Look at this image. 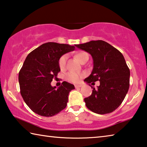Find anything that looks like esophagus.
<instances>
[{
    "mask_svg": "<svg viewBox=\"0 0 147 147\" xmlns=\"http://www.w3.org/2000/svg\"><path fill=\"white\" fill-rule=\"evenodd\" d=\"M81 86H82V85H75V87H76V88H81Z\"/></svg>",
    "mask_w": 147,
    "mask_h": 147,
    "instance_id": "34e87169",
    "label": "esophagus"
}]
</instances>
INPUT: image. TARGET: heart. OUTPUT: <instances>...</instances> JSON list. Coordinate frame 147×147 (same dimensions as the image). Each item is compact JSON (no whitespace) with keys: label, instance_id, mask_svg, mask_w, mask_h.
Here are the masks:
<instances>
[{"label":"heart","instance_id":"b5f03b06","mask_svg":"<svg viewBox=\"0 0 147 147\" xmlns=\"http://www.w3.org/2000/svg\"><path fill=\"white\" fill-rule=\"evenodd\" d=\"M68 57V55L67 54H64L60 57L59 60V66L61 69H64L65 67H66ZM76 57L78 61L81 62L85 58L88 57V54L85 52H79L76 54ZM84 76H85V74L83 73H77V72L75 71H69L66 74V79H67V81H69V82L76 83L79 82L80 79L83 77H84Z\"/></svg>","mask_w":147,"mask_h":147}]
</instances>
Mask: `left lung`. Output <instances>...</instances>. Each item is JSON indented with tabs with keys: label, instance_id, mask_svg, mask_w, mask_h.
<instances>
[{
	"label": "left lung",
	"instance_id": "obj_1",
	"mask_svg": "<svg viewBox=\"0 0 147 147\" xmlns=\"http://www.w3.org/2000/svg\"><path fill=\"white\" fill-rule=\"evenodd\" d=\"M76 46L92 57V73L84 81L88 84L100 81V86L96 89L92 86V94L84 99L86 106L100 115L114 111L123 102L129 86L130 71L124 56L103 40H92Z\"/></svg>",
	"mask_w": 147,
	"mask_h": 147
}]
</instances>
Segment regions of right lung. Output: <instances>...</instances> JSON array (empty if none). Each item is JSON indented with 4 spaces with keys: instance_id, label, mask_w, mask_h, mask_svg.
Here are the masks:
<instances>
[{
    "instance_id": "add662e5",
    "label": "right lung",
    "mask_w": 147,
    "mask_h": 147,
    "mask_svg": "<svg viewBox=\"0 0 147 147\" xmlns=\"http://www.w3.org/2000/svg\"><path fill=\"white\" fill-rule=\"evenodd\" d=\"M75 50L68 44L47 42L26 57L19 73L20 92L30 109L41 116L52 117L65 109L74 85L63 81L59 87L52 86L53 79L61 71L60 57Z\"/></svg>"
}]
</instances>
